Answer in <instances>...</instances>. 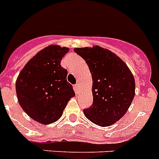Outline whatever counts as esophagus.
<instances>
[{
    "label": "esophagus",
    "instance_id": "esophagus-1",
    "mask_svg": "<svg viewBox=\"0 0 159 159\" xmlns=\"http://www.w3.org/2000/svg\"><path fill=\"white\" fill-rule=\"evenodd\" d=\"M74 89H75V92H79V90H80V85H79V84H75Z\"/></svg>",
    "mask_w": 159,
    "mask_h": 159
}]
</instances>
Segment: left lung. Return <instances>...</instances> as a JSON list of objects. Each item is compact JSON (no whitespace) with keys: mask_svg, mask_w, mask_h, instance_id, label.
I'll return each instance as SVG.
<instances>
[{"mask_svg":"<svg viewBox=\"0 0 159 159\" xmlns=\"http://www.w3.org/2000/svg\"><path fill=\"white\" fill-rule=\"evenodd\" d=\"M74 51L84 59L93 77V103L84 109L85 116L103 127L114 124L134 100V75L118 56L106 49L96 46Z\"/></svg>","mask_w":159,"mask_h":159,"instance_id":"obj_1","label":"left lung"}]
</instances>
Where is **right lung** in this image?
<instances>
[{"label": "right lung", "mask_w": 159, "mask_h": 159, "mask_svg": "<svg viewBox=\"0 0 159 159\" xmlns=\"http://www.w3.org/2000/svg\"><path fill=\"white\" fill-rule=\"evenodd\" d=\"M69 49L51 45L25 64L16 82L18 102L31 118L40 124L56 121L75 96L72 85L66 81L67 70L61 66Z\"/></svg>", "instance_id": "add662e5"}]
</instances>
